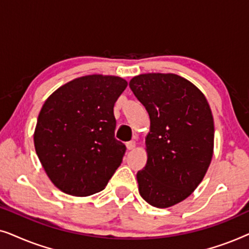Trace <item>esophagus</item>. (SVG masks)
<instances>
[{
	"label": "esophagus",
	"mask_w": 249,
	"mask_h": 249,
	"mask_svg": "<svg viewBox=\"0 0 249 249\" xmlns=\"http://www.w3.org/2000/svg\"><path fill=\"white\" fill-rule=\"evenodd\" d=\"M125 146H127V148L129 149V151H131V149H134L136 147V142H135V141H130L125 144Z\"/></svg>",
	"instance_id": "1"
}]
</instances>
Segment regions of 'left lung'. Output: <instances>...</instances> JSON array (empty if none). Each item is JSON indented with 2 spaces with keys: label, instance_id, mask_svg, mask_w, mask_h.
<instances>
[{
  "label": "left lung",
  "instance_id": "8db88e82",
  "mask_svg": "<svg viewBox=\"0 0 249 249\" xmlns=\"http://www.w3.org/2000/svg\"><path fill=\"white\" fill-rule=\"evenodd\" d=\"M129 87L148 112L147 163L137 172L141 196L164 209L186 199L213 156L214 122L202 91L173 73H145Z\"/></svg>",
  "mask_w": 249,
  "mask_h": 249
}]
</instances>
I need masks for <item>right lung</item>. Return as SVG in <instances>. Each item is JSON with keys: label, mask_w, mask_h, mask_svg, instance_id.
Here are the masks:
<instances>
[{"label": "right lung", "mask_w": 249, "mask_h": 249, "mask_svg": "<svg viewBox=\"0 0 249 249\" xmlns=\"http://www.w3.org/2000/svg\"><path fill=\"white\" fill-rule=\"evenodd\" d=\"M128 83L90 74L61 86L44 103L34 134L46 175L63 193L89 196L107 185L125 146L114 137V103Z\"/></svg>", "instance_id": "add662e5"}]
</instances>
